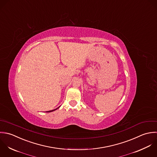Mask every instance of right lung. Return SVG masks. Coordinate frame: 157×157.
I'll return each mask as SVG.
<instances>
[{"mask_svg": "<svg viewBox=\"0 0 157 157\" xmlns=\"http://www.w3.org/2000/svg\"><path fill=\"white\" fill-rule=\"evenodd\" d=\"M59 107H58V108H56V109H52V110H51V111H46V112H47V113H48H48H49V112H52V111H55V110H56V109H58V108H59Z\"/></svg>", "mask_w": 157, "mask_h": 157, "instance_id": "obj_1", "label": "right lung"}]
</instances>
